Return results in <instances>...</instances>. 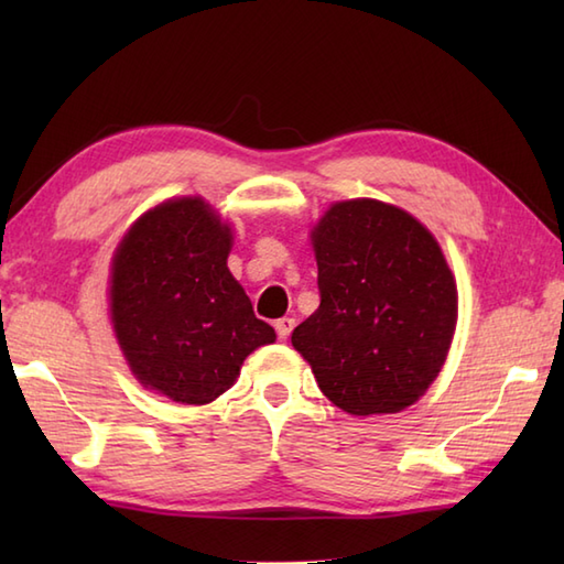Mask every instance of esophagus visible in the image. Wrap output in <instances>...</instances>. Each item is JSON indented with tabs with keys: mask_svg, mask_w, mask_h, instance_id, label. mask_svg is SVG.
<instances>
[{
	"mask_svg": "<svg viewBox=\"0 0 564 564\" xmlns=\"http://www.w3.org/2000/svg\"><path fill=\"white\" fill-rule=\"evenodd\" d=\"M293 327H295V319H293V317L275 319V334H279V339H289Z\"/></svg>",
	"mask_w": 564,
	"mask_h": 564,
	"instance_id": "1",
	"label": "esophagus"
}]
</instances>
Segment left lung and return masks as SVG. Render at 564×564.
Returning a JSON list of instances; mask_svg holds the SVG:
<instances>
[{"label":"left lung","mask_w":564,"mask_h":564,"mask_svg":"<svg viewBox=\"0 0 564 564\" xmlns=\"http://www.w3.org/2000/svg\"><path fill=\"white\" fill-rule=\"evenodd\" d=\"M313 247L319 307L293 346L339 410L402 412L436 380L458 319L438 242L402 208L354 198L322 215Z\"/></svg>","instance_id":"obj_1"}]
</instances>
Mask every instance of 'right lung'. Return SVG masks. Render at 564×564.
<instances>
[{"label": "right lung", "mask_w": 564, "mask_h": 564, "mask_svg": "<svg viewBox=\"0 0 564 564\" xmlns=\"http://www.w3.org/2000/svg\"><path fill=\"white\" fill-rule=\"evenodd\" d=\"M232 230L203 198L140 215L111 267V322L133 376L182 404L232 388L245 358L275 332L227 269Z\"/></svg>", "instance_id": "right-lung-1"}]
</instances>
